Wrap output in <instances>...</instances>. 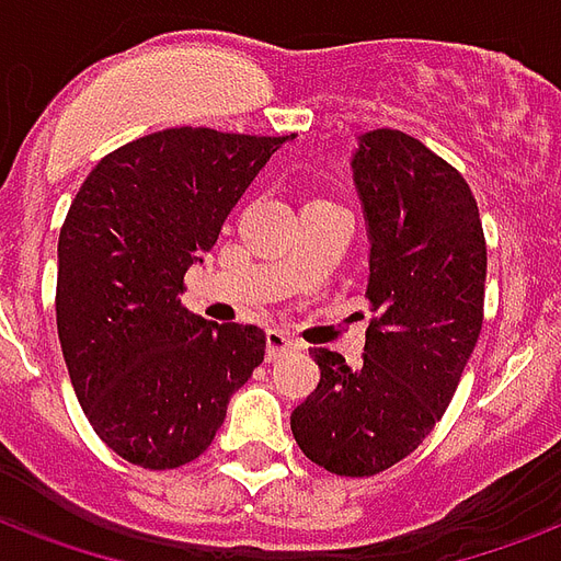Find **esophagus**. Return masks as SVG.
Wrapping results in <instances>:
<instances>
[{"mask_svg": "<svg viewBox=\"0 0 561 561\" xmlns=\"http://www.w3.org/2000/svg\"><path fill=\"white\" fill-rule=\"evenodd\" d=\"M290 350H299V344L288 332H282V329H267V358H279Z\"/></svg>", "mask_w": 561, "mask_h": 561, "instance_id": "obj_1", "label": "esophagus"}]
</instances>
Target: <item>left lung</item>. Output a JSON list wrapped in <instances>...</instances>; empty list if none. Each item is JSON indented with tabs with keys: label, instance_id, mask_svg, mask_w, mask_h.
Returning <instances> with one entry per match:
<instances>
[{
	"label": "left lung",
	"instance_id": "left-lung-1",
	"mask_svg": "<svg viewBox=\"0 0 561 561\" xmlns=\"http://www.w3.org/2000/svg\"><path fill=\"white\" fill-rule=\"evenodd\" d=\"M353 179L370 238L365 356L353 370L341 353L311 350L320 382L290 433L329 473L374 477L447 412L480 337L489 255L465 176L412 135H362Z\"/></svg>",
	"mask_w": 561,
	"mask_h": 561
}]
</instances>
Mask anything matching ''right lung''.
Instances as JSON below:
<instances>
[{
	"label": "right lung",
	"instance_id": "1",
	"mask_svg": "<svg viewBox=\"0 0 561 561\" xmlns=\"http://www.w3.org/2000/svg\"><path fill=\"white\" fill-rule=\"evenodd\" d=\"M285 140L164 128L108 152L72 199L58 238V337L93 433L131 465L203 456L229 397L264 362L262 329L208 323L179 297Z\"/></svg>",
	"mask_w": 561,
	"mask_h": 561
}]
</instances>
